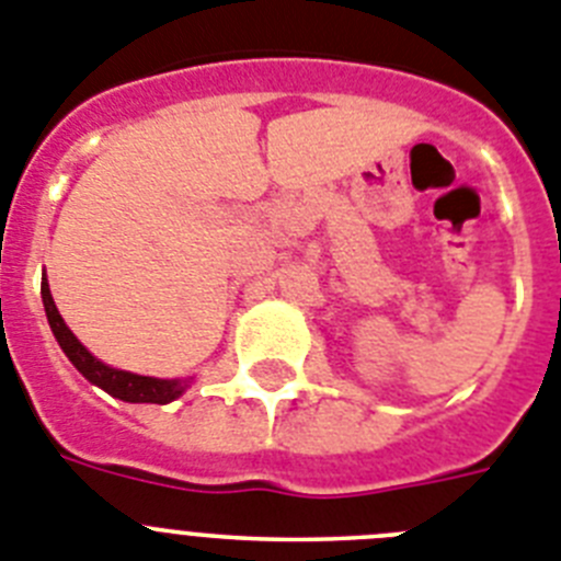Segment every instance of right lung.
Wrapping results in <instances>:
<instances>
[{
	"label": "right lung",
	"instance_id": "right-lung-1",
	"mask_svg": "<svg viewBox=\"0 0 561 561\" xmlns=\"http://www.w3.org/2000/svg\"><path fill=\"white\" fill-rule=\"evenodd\" d=\"M42 301H45V313L50 321V330L56 335L58 347L65 350V355L72 362V367L84 375L87 381L101 387L104 392H110L112 398H121L126 403H172L174 398H180L186 392L188 381H165V378H149V375H135L126 373V369L106 367L104 362H99L90 350L81 344V341L72 335V330L67 328L61 313H58L56 301H53L50 285L47 279L42 282Z\"/></svg>",
	"mask_w": 561,
	"mask_h": 561
}]
</instances>
